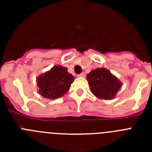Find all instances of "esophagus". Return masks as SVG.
Segmentation results:
<instances>
[{
    "label": "esophagus",
    "instance_id": "obj_1",
    "mask_svg": "<svg viewBox=\"0 0 152 152\" xmlns=\"http://www.w3.org/2000/svg\"><path fill=\"white\" fill-rule=\"evenodd\" d=\"M77 76H78V77H84L86 76V74H85V72H82V73H80V74H79L78 75H77Z\"/></svg>",
    "mask_w": 152,
    "mask_h": 152
}]
</instances>
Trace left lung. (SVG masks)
<instances>
[{
	"label": "left lung",
	"instance_id": "left-lung-1",
	"mask_svg": "<svg viewBox=\"0 0 152 152\" xmlns=\"http://www.w3.org/2000/svg\"><path fill=\"white\" fill-rule=\"evenodd\" d=\"M87 79L91 92L103 100L113 99L122 86L117 77L103 68L91 71L87 75Z\"/></svg>",
	"mask_w": 152,
	"mask_h": 152
}]
</instances>
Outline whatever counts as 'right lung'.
Returning <instances> with one entry per match:
<instances>
[{"label":"right lung","mask_w":152,"mask_h":152,"mask_svg":"<svg viewBox=\"0 0 152 152\" xmlns=\"http://www.w3.org/2000/svg\"><path fill=\"white\" fill-rule=\"evenodd\" d=\"M74 79L66 68L56 65L36 79L39 93L47 99L60 98L68 92Z\"/></svg>","instance_id":"1"}]
</instances>
